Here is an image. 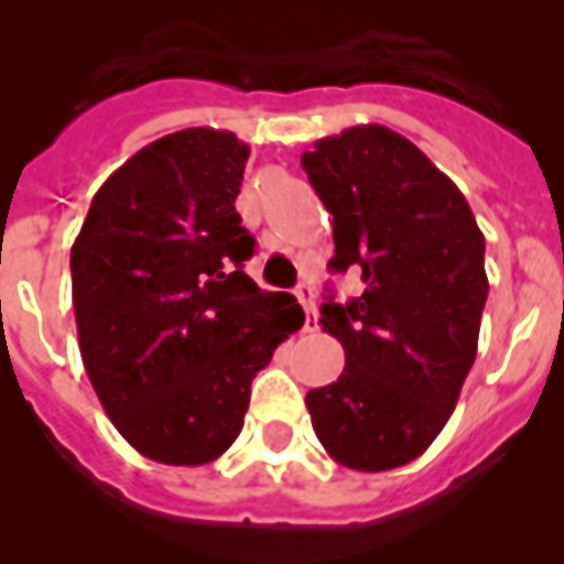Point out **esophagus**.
I'll return each instance as SVG.
<instances>
[{"instance_id": "34e87169", "label": "esophagus", "mask_w": 564, "mask_h": 564, "mask_svg": "<svg viewBox=\"0 0 564 564\" xmlns=\"http://www.w3.org/2000/svg\"><path fill=\"white\" fill-rule=\"evenodd\" d=\"M295 295H299L301 307H304V313H307V322H304V327H307V330H316L318 327L316 292H313V286H310V283H301L299 290H295Z\"/></svg>"}]
</instances>
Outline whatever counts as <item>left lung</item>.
I'll return each mask as SVG.
<instances>
[{"instance_id": "8db88e82", "label": "left lung", "mask_w": 564, "mask_h": 564, "mask_svg": "<svg viewBox=\"0 0 564 564\" xmlns=\"http://www.w3.org/2000/svg\"><path fill=\"white\" fill-rule=\"evenodd\" d=\"M301 166L334 213L330 265H360L366 283L322 304L345 369L307 392L313 430L345 468H401L442 433L477 357L486 239L454 181L392 128H345Z\"/></svg>"}]
</instances>
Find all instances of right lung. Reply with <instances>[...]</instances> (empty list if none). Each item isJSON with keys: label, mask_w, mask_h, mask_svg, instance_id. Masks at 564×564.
<instances>
[{"label": "right lung", "mask_w": 564, "mask_h": 564, "mask_svg": "<svg viewBox=\"0 0 564 564\" xmlns=\"http://www.w3.org/2000/svg\"><path fill=\"white\" fill-rule=\"evenodd\" d=\"M248 149L184 128L128 158L75 237L73 307L87 377L113 427L163 465H207L242 430L251 380L304 325L246 272L237 202Z\"/></svg>", "instance_id": "add662e5"}]
</instances>
